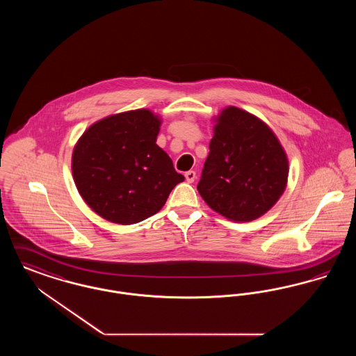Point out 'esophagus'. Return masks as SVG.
Segmentation results:
<instances>
[{"instance_id": "1", "label": "esophagus", "mask_w": 356, "mask_h": 356, "mask_svg": "<svg viewBox=\"0 0 356 356\" xmlns=\"http://www.w3.org/2000/svg\"><path fill=\"white\" fill-rule=\"evenodd\" d=\"M196 179V172L195 170H188L186 172V180L188 183H193Z\"/></svg>"}]
</instances>
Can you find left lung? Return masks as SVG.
Returning a JSON list of instances; mask_svg holds the SVG:
<instances>
[{
  "label": "left lung",
  "mask_w": 356,
  "mask_h": 356,
  "mask_svg": "<svg viewBox=\"0 0 356 356\" xmlns=\"http://www.w3.org/2000/svg\"><path fill=\"white\" fill-rule=\"evenodd\" d=\"M215 121L197 191L221 216L254 220L287 186V154L264 121L240 108H224Z\"/></svg>",
  "instance_id": "8db88e82"
}]
</instances>
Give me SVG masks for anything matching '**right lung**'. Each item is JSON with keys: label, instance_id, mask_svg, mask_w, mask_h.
<instances>
[{"label": "right lung", "instance_id": "1", "mask_svg": "<svg viewBox=\"0 0 356 356\" xmlns=\"http://www.w3.org/2000/svg\"><path fill=\"white\" fill-rule=\"evenodd\" d=\"M161 120L149 109L92 124L74 145L72 173L79 193L102 219L135 224L157 213L184 181L157 144Z\"/></svg>", "mask_w": 356, "mask_h": 356}]
</instances>
